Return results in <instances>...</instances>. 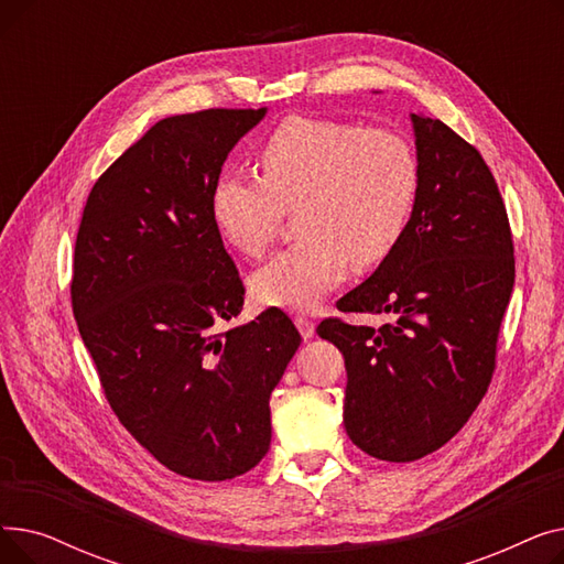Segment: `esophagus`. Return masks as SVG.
<instances>
[{
	"label": "esophagus",
	"mask_w": 564,
	"mask_h": 564,
	"mask_svg": "<svg viewBox=\"0 0 564 564\" xmlns=\"http://www.w3.org/2000/svg\"><path fill=\"white\" fill-rule=\"evenodd\" d=\"M294 324H297V329H300V334H302V338H304V340L313 338V334H315V324H313V319H311V317H306V315H297V317H294Z\"/></svg>",
	"instance_id": "obj_1"
}]
</instances>
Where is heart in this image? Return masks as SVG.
<instances>
[{"instance_id":"1","label":"heart","mask_w":564,"mask_h":564,"mask_svg":"<svg viewBox=\"0 0 564 564\" xmlns=\"http://www.w3.org/2000/svg\"><path fill=\"white\" fill-rule=\"evenodd\" d=\"M256 166L260 177H217L210 217L230 249L262 258L297 207L302 240L251 276L262 306L311 308L345 279L349 260L361 270L387 260L421 192V160L406 137L329 118H285L258 143Z\"/></svg>"}]
</instances>
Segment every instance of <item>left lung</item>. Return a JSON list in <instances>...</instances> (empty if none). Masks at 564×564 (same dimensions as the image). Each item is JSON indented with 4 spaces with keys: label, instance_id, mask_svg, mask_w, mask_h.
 Instances as JSON below:
<instances>
[{
    "label": "left lung",
    "instance_id": "1",
    "mask_svg": "<svg viewBox=\"0 0 564 564\" xmlns=\"http://www.w3.org/2000/svg\"><path fill=\"white\" fill-rule=\"evenodd\" d=\"M421 192L398 249L336 302L389 313L381 327L327 317L319 338L345 357V430L383 462L448 443L482 402L514 288L506 203L476 145L438 118L411 113Z\"/></svg>",
    "mask_w": 564,
    "mask_h": 564
}]
</instances>
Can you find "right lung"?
Instances as JSON below:
<instances>
[{"instance_id":"right-lung-1","label":"right lung","mask_w":564,"mask_h":564,"mask_svg":"<svg viewBox=\"0 0 564 564\" xmlns=\"http://www.w3.org/2000/svg\"><path fill=\"white\" fill-rule=\"evenodd\" d=\"M260 109L162 118L96 181L75 242L70 302L105 398L169 470L219 482L270 451V395L302 336L281 308L240 315L245 283L210 192Z\"/></svg>"}]
</instances>
